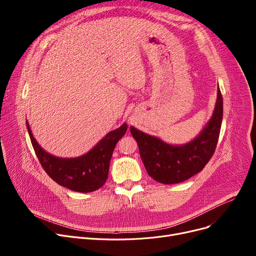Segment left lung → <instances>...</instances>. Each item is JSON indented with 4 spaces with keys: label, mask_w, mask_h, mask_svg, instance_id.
Here are the masks:
<instances>
[{
    "label": "left lung",
    "mask_w": 256,
    "mask_h": 256,
    "mask_svg": "<svg viewBox=\"0 0 256 256\" xmlns=\"http://www.w3.org/2000/svg\"><path fill=\"white\" fill-rule=\"evenodd\" d=\"M223 118V98L218 87L217 102L212 118L199 135L189 143L170 145L134 126L145 169L154 180L165 184H178L200 172L208 163L218 143Z\"/></svg>",
    "instance_id": "1"
}]
</instances>
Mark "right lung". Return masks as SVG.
Returning <instances> with one entry per match:
<instances>
[{
  "label": "right lung",
  "mask_w": 256,
  "mask_h": 256,
  "mask_svg": "<svg viewBox=\"0 0 256 256\" xmlns=\"http://www.w3.org/2000/svg\"><path fill=\"white\" fill-rule=\"evenodd\" d=\"M29 136L42 167L48 176L62 186L80 193L93 192L102 186L109 174L110 160L117 142L128 130L126 124L108 132L87 154L78 158H58L42 150L33 137L26 122Z\"/></svg>",
  "instance_id": "right-lung-1"
}]
</instances>
